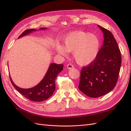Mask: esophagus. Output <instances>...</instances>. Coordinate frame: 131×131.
Here are the masks:
<instances>
[{
    "label": "esophagus",
    "mask_w": 131,
    "mask_h": 131,
    "mask_svg": "<svg viewBox=\"0 0 131 131\" xmlns=\"http://www.w3.org/2000/svg\"><path fill=\"white\" fill-rule=\"evenodd\" d=\"M67 67L68 69H72V68H74L72 64H71V63H68L67 65Z\"/></svg>",
    "instance_id": "obj_1"
}]
</instances>
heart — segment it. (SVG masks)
Here are the masks:
<instances>
[{
    "label": "heart",
    "mask_w": 131,
    "mask_h": 131,
    "mask_svg": "<svg viewBox=\"0 0 131 131\" xmlns=\"http://www.w3.org/2000/svg\"><path fill=\"white\" fill-rule=\"evenodd\" d=\"M100 40L92 34L82 31L73 32L65 37L63 46L57 43L55 49L60 55L66 56L72 52L73 57L80 65H88L97 57L99 51Z\"/></svg>",
    "instance_id": "1"
}]
</instances>
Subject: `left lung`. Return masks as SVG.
Instances as JSON below:
<instances>
[{
    "mask_svg": "<svg viewBox=\"0 0 131 131\" xmlns=\"http://www.w3.org/2000/svg\"><path fill=\"white\" fill-rule=\"evenodd\" d=\"M97 26L103 33V44L96 59L81 70L78 86L84 94L92 98L103 96L114 89L122 63L120 49L113 35Z\"/></svg>",
    "mask_w": 131,
    "mask_h": 131,
    "instance_id": "left-lung-1",
    "label": "left lung"
}]
</instances>
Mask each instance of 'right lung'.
Instances as JSON below:
<instances>
[{"label": "right lung", "mask_w": 131, "mask_h": 131, "mask_svg": "<svg viewBox=\"0 0 131 131\" xmlns=\"http://www.w3.org/2000/svg\"><path fill=\"white\" fill-rule=\"evenodd\" d=\"M40 30H45L46 28H41ZM36 31L35 29H27L18 37V38ZM63 64L51 63L45 76L41 82L34 88L24 89L17 86L12 81L9 75L10 82L14 88L25 97L34 102H41L51 97L55 90V80L58 74L63 70Z\"/></svg>", "instance_id": "1"}]
</instances>
